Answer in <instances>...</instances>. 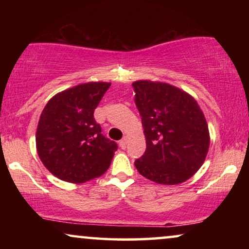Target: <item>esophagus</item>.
<instances>
[{
	"instance_id": "1",
	"label": "esophagus",
	"mask_w": 249,
	"mask_h": 249,
	"mask_svg": "<svg viewBox=\"0 0 249 249\" xmlns=\"http://www.w3.org/2000/svg\"><path fill=\"white\" fill-rule=\"evenodd\" d=\"M127 142H128V138L124 136V137L120 141V142H119V145H120V147L122 149H124L125 147H127Z\"/></svg>"
}]
</instances>
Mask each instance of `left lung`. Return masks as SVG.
I'll return each mask as SVG.
<instances>
[{
  "label": "left lung",
  "mask_w": 249,
  "mask_h": 249,
  "mask_svg": "<svg viewBox=\"0 0 249 249\" xmlns=\"http://www.w3.org/2000/svg\"><path fill=\"white\" fill-rule=\"evenodd\" d=\"M146 139L135 166L161 185H178L195 175L210 147L206 119L192 95L166 83H132Z\"/></svg>",
  "instance_id": "8db88e82"
}]
</instances>
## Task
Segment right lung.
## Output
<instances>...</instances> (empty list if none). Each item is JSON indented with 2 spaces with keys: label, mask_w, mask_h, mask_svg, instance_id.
<instances>
[{
  "label": "right lung",
  "mask_w": 249,
  "mask_h": 249,
  "mask_svg": "<svg viewBox=\"0 0 249 249\" xmlns=\"http://www.w3.org/2000/svg\"><path fill=\"white\" fill-rule=\"evenodd\" d=\"M111 83L80 84L47 102L36 130V148L44 166L63 181L83 183L107 172L118 145L101 134L94 119Z\"/></svg>",
  "instance_id": "right-lung-1"
}]
</instances>
